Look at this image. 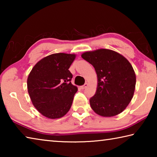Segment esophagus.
I'll use <instances>...</instances> for the list:
<instances>
[{
    "label": "esophagus",
    "mask_w": 157,
    "mask_h": 157,
    "mask_svg": "<svg viewBox=\"0 0 157 157\" xmlns=\"http://www.w3.org/2000/svg\"><path fill=\"white\" fill-rule=\"evenodd\" d=\"M87 86H88V83H85V84L83 85V86H81V89H86Z\"/></svg>",
    "instance_id": "1"
}]
</instances>
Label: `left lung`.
Returning <instances> with one entry per match:
<instances>
[{"mask_svg": "<svg viewBox=\"0 0 157 157\" xmlns=\"http://www.w3.org/2000/svg\"><path fill=\"white\" fill-rule=\"evenodd\" d=\"M82 57L94 66L98 77L96 92L89 100L92 109L104 117L121 113L134 94L136 75L131 63L109 49L84 52Z\"/></svg>", "mask_w": 157, "mask_h": 157, "instance_id": "obj_1", "label": "left lung"}]
</instances>
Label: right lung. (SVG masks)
<instances>
[{"instance_id":"1","label":"right lung","mask_w":157,"mask_h":157,"mask_svg":"<svg viewBox=\"0 0 157 157\" xmlns=\"http://www.w3.org/2000/svg\"><path fill=\"white\" fill-rule=\"evenodd\" d=\"M75 54L55 53L43 58L28 78V91L33 105L46 118H62L71 109L78 87L68 68Z\"/></svg>"}]
</instances>
